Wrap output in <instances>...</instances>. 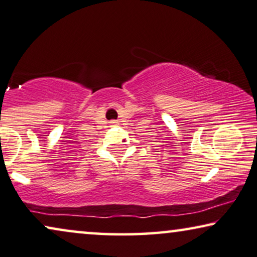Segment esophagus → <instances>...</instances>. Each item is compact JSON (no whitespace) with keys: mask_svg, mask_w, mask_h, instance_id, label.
I'll return each instance as SVG.
<instances>
[{"mask_svg":"<svg viewBox=\"0 0 257 257\" xmlns=\"http://www.w3.org/2000/svg\"><path fill=\"white\" fill-rule=\"evenodd\" d=\"M110 123H113V124H115V122H114V121H111V122H110Z\"/></svg>","mask_w":257,"mask_h":257,"instance_id":"esophagus-1","label":"esophagus"}]
</instances>
